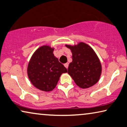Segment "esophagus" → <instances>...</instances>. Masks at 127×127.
Segmentation results:
<instances>
[{
    "label": "esophagus",
    "mask_w": 127,
    "mask_h": 127,
    "mask_svg": "<svg viewBox=\"0 0 127 127\" xmlns=\"http://www.w3.org/2000/svg\"><path fill=\"white\" fill-rule=\"evenodd\" d=\"M64 65L65 66V67L66 68H68V65H69V63H67L64 64Z\"/></svg>",
    "instance_id": "1"
}]
</instances>
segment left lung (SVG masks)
I'll use <instances>...</instances> for the list:
<instances>
[{
	"instance_id": "obj_1",
	"label": "left lung",
	"mask_w": 127,
	"mask_h": 127,
	"mask_svg": "<svg viewBox=\"0 0 127 127\" xmlns=\"http://www.w3.org/2000/svg\"><path fill=\"white\" fill-rule=\"evenodd\" d=\"M65 46L72 53V62L69 64L68 73L76 85L86 89L95 84L100 78L102 67L94 50L83 42L74 46Z\"/></svg>"
}]
</instances>
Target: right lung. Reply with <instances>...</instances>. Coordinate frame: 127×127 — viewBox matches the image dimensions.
<instances>
[{
    "label": "right lung",
    "instance_id": "right-lung-1",
    "mask_svg": "<svg viewBox=\"0 0 127 127\" xmlns=\"http://www.w3.org/2000/svg\"><path fill=\"white\" fill-rule=\"evenodd\" d=\"M49 46L39 47L32 56L28 67V75L32 84L45 92L53 90L62 73L67 69L53 54Z\"/></svg>",
    "mask_w": 127,
    "mask_h": 127
}]
</instances>
